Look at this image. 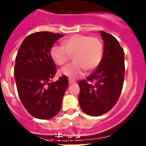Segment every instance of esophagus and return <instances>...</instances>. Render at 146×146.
<instances>
[{
	"instance_id": "34e87169",
	"label": "esophagus",
	"mask_w": 146,
	"mask_h": 146,
	"mask_svg": "<svg viewBox=\"0 0 146 146\" xmlns=\"http://www.w3.org/2000/svg\"><path fill=\"white\" fill-rule=\"evenodd\" d=\"M68 82H69V84H73V83H76V80H73V79L69 78L68 79Z\"/></svg>"
}]
</instances>
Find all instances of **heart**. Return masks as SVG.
Segmentation results:
<instances>
[{
	"label": "heart",
	"mask_w": 146,
	"mask_h": 146,
	"mask_svg": "<svg viewBox=\"0 0 146 146\" xmlns=\"http://www.w3.org/2000/svg\"><path fill=\"white\" fill-rule=\"evenodd\" d=\"M62 46L51 47L50 55L53 61L59 66L67 64L72 56L74 62L61 70V74L77 78L86 70L91 72L100 64L104 48L99 38L88 35H73L62 41Z\"/></svg>",
	"instance_id": "b5f03b06"
}]
</instances>
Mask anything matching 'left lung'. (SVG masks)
<instances>
[{
  "mask_svg": "<svg viewBox=\"0 0 146 146\" xmlns=\"http://www.w3.org/2000/svg\"><path fill=\"white\" fill-rule=\"evenodd\" d=\"M101 36L104 41V53L100 64L86 80L78 82L80 108L92 117L102 115L112 109L118 101L124 80L123 48L110 34L101 31Z\"/></svg>",
  "mask_w": 146,
  "mask_h": 146,
  "instance_id": "obj_1",
  "label": "left lung"
}]
</instances>
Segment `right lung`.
Here are the masks:
<instances>
[{"label":"right lung","instance_id":"1","mask_svg":"<svg viewBox=\"0 0 146 146\" xmlns=\"http://www.w3.org/2000/svg\"><path fill=\"white\" fill-rule=\"evenodd\" d=\"M64 36L35 32L24 39L17 51L14 68L17 92L25 108L35 118L51 119L61 110L68 80L64 75L57 81L49 82L56 73L50 51Z\"/></svg>","mask_w":146,"mask_h":146}]
</instances>
